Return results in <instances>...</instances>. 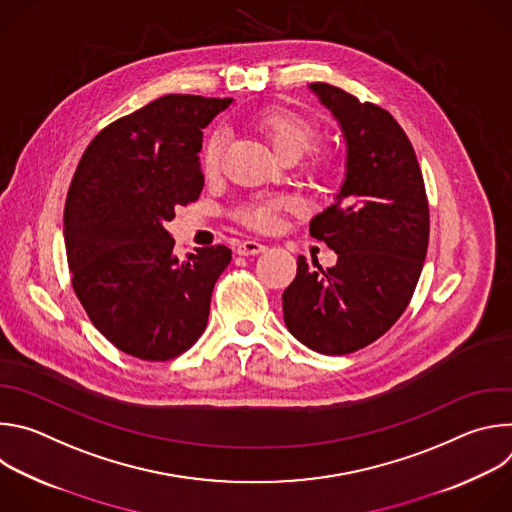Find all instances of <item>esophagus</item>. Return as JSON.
Returning <instances> with one entry per match:
<instances>
[{"instance_id": "1", "label": "esophagus", "mask_w": 512, "mask_h": 512, "mask_svg": "<svg viewBox=\"0 0 512 512\" xmlns=\"http://www.w3.org/2000/svg\"><path fill=\"white\" fill-rule=\"evenodd\" d=\"M267 247L259 241H243L237 245V253L243 255V257H249V255H257V253H263Z\"/></svg>"}]
</instances>
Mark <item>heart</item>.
Wrapping results in <instances>:
<instances>
[{
	"label": "heart",
	"mask_w": 512,
	"mask_h": 512,
	"mask_svg": "<svg viewBox=\"0 0 512 512\" xmlns=\"http://www.w3.org/2000/svg\"><path fill=\"white\" fill-rule=\"evenodd\" d=\"M249 129L255 131L271 150V154L279 162H298L302 156H306L314 143L320 137V131L316 123L306 119L304 115H298L287 109H263L255 113L247 121ZM221 152H223V137L221 135H210L204 143L202 154H200V166L206 176H214L221 168ZM332 168V158L326 152H314L310 158V172L316 178H324ZM289 206L283 198H271V200H255L241 208L239 216L251 227L257 229H271L277 221L281 210Z\"/></svg>",
	"instance_id": "obj_1"
}]
</instances>
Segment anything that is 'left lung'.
Segmentation results:
<instances>
[{
  "label": "left lung",
  "mask_w": 512,
  "mask_h": 512,
  "mask_svg": "<svg viewBox=\"0 0 512 512\" xmlns=\"http://www.w3.org/2000/svg\"><path fill=\"white\" fill-rule=\"evenodd\" d=\"M346 141L344 182L310 221L336 265L298 257L283 291L287 330L308 348L340 356L381 338L405 312L423 269L429 206L413 145L393 115L354 95L312 83Z\"/></svg>",
  "instance_id": "obj_1"
}]
</instances>
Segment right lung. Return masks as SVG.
Returning <instances> with one entry per match:
<instances>
[{
	"label": "right lung",
	"instance_id": "1",
	"mask_svg": "<svg viewBox=\"0 0 512 512\" xmlns=\"http://www.w3.org/2000/svg\"><path fill=\"white\" fill-rule=\"evenodd\" d=\"M233 99L166 95L107 125L83 154L64 206L72 287L93 326L141 360H170L204 332L231 249L174 255L166 223L198 200L202 129Z\"/></svg>",
	"mask_w": 512,
	"mask_h": 512
}]
</instances>
